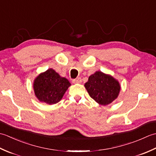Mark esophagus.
<instances>
[{
	"label": "esophagus",
	"mask_w": 156,
	"mask_h": 156,
	"mask_svg": "<svg viewBox=\"0 0 156 156\" xmlns=\"http://www.w3.org/2000/svg\"><path fill=\"white\" fill-rule=\"evenodd\" d=\"M72 82H73V83H81L82 78H80V77H78V78H76V79H73Z\"/></svg>",
	"instance_id": "esophagus-1"
}]
</instances>
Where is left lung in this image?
<instances>
[{"instance_id": "1", "label": "left lung", "mask_w": 156, "mask_h": 156, "mask_svg": "<svg viewBox=\"0 0 156 156\" xmlns=\"http://www.w3.org/2000/svg\"><path fill=\"white\" fill-rule=\"evenodd\" d=\"M84 87L90 97L101 105L111 104L118 97L120 84L112 76L101 71L89 76Z\"/></svg>"}]
</instances>
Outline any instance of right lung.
<instances>
[{"mask_svg":"<svg viewBox=\"0 0 156 156\" xmlns=\"http://www.w3.org/2000/svg\"><path fill=\"white\" fill-rule=\"evenodd\" d=\"M70 86L68 79L61 77L52 68L41 73L34 82L36 97L40 102L48 105H54L60 101Z\"/></svg>","mask_w":156,"mask_h":156,"instance_id":"right-lung-1","label":"right lung"}]
</instances>
